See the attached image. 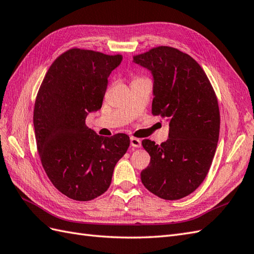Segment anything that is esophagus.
Instances as JSON below:
<instances>
[{"label": "esophagus", "instance_id": "34e87169", "mask_svg": "<svg viewBox=\"0 0 254 254\" xmlns=\"http://www.w3.org/2000/svg\"><path fill=\"white\" fill-rule=\"evenodd\" d=\"M131 146L134 148H139L141 146L140 139L136 138V137H131Z\"/></svg>", "mask_w": 254, "mask_h": 254}]
</instances>
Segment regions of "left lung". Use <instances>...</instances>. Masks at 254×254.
<instances>
[{"instance_id":"1","label":"left lung","mask_w":254,"mask_h":254,"mask_svg":"<svg viewBox=\"0 0 254 254\" xmlns=\"http://www.w3.org/2000/svg\"><path fill=\"white\" fill-rule=\"evenodd\" d=\"M133 62L151 71L152 114L170 125L161 145L141 141L151 158L141 183L161 198L180 199L197 189L212 163L220 132L216 93L200 65L176 48L155 47Z\"/></svg>"}]
</instances>
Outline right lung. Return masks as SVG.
<instances>
[{"mask_svg": "<svg viewBox=\"0 0 254 254\" xmlns=\"http://www.w3.org/2000/svg\"><path fill=\"white\" fill-rule=\"evenodd\" d=\"M122 61L73 48L51 64L36 96L33 123L42 165L67 197L86 201L106 192L114 168L129 146L126 134L103 137L86 126L101 109L108 77Z\"/></svg>", "mask_w": 254, "mask_h": 254, "instance_id": "1", "label": "right lung"}]
</instances>
